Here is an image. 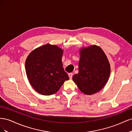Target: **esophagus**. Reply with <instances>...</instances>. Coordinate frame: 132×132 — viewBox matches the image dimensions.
<instances>
[{
	"label": "esophagus",
	"mask_w": 132,
	"mask_h": 132,
	"mask_svg": "<svg viewBox=\"0 0 132 132\" xmlns=\"http://www.w3.org/2000/svg\"><path fill=\"white\" fill-rule=\"evenodd\" d=\"M68 75H69V77L70 79H72V77H73V73H69V74H68Z\"/></svg>",
	"instance_id": "1"
}]
</instances>
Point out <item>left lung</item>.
<instances>
[{
	"label": "left lung",
	"instance_id": "left-lung-1",
	"mask_svg": "<svg viewBox=\"0 0 132 132\" xmlns=\"http://www.w3.org/2000/svg\"><path fill=\"white\" fill-rule=\"evenodd\" d=\"M79 73L73 80L79 90L86 95L100 91L107 83L110 75V64L104 52L96 45L80 50Z\"/></svg>",
	"mask_w": 132,
	"mask_h": 132
}]
</instances>
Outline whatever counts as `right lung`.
<instances>
[{"mask_svg": "<svg viewBox=\"0 0 132 132\" xmlns=\"http://www.w3.org/2000/svg\"><path fill=\"white\" fill-rule=\"evenodd\" d=\"M62 49L46 44L32 51L25 62V70L31 86L37 93L51 95L59 90L69 76L64 70Z\"/></svg>", "mask_w": 132, "mask_h": 132, "instance_id": "obj_1", "label": "right lung"}]
</instances>
